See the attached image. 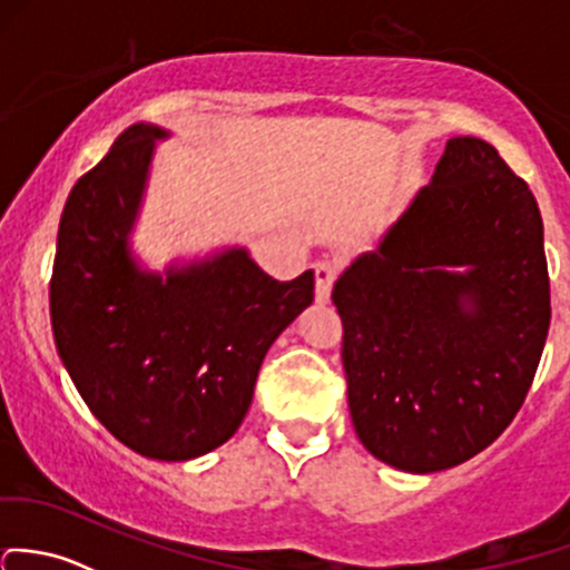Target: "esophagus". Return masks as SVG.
Here are the masks:
<instances>
[{
	"mask_svg": "<svg viewBox=\"0 0 570 570\" xmlns=\"http://www.w3.org/2000/svg\"><path fill=\"white\" fill-rule=\"evenodd\" d=\"M314 278H316V301L327 303V301H331L333 281H335V265H333V262H327V259L316 262Z\"/></svg>",
	"mask_w": 570,
	"mask_h": 570,
	"instance_id": "obj_1",
	"label": "esophagus"
}]
</instances>
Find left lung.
<instances>
[{
	"label": "left lung",
	"instance_id": "obj_1",
	"mask_svg": "<svg viewBox=\"0 0 570 570\" xmlns=\"http://www.w3.org/2000/svg\"><path fill=\"white\" fill-rule=\"evenodd\" d=\"M352 426L404 472L472 459L522 410L552 297L535 196L489 141H448L434 177L335 281Z\"/></svg>",
	"mask_w": 570,
	"mask_h": 570
}]
</instances>
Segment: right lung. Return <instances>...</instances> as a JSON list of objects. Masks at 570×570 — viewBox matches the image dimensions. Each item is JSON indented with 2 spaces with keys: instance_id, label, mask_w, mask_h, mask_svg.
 Returning a JSON list of instances; mask_svg holds the SVG:
<instances>
[{
  "instance_id": "right-lung-1",
  "label": "right lung",
  "mask_w": 570,
  "mask_h": 570,
  "mask_svg": "<svg viewBox=\"0 0 570 570\" xmlns=\"http://www.w3.org/2000/svg\"><path fill=\"white\" fill-rule=\"evenodd\" d=\"M155 125H130L70 190L51 273L57 352L92 415L130 451L185 461L243 423L269 344L314 301V273L275 281L243 248L144 273L128 248Z\"/></svg>"
}]
</instances>
